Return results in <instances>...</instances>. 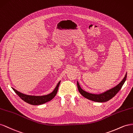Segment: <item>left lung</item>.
Wrapping results in <instances>:
<instances>
[{"instance_id":"8db88e82","label":"left lung","mask_w":133,"mask_h":133,"mask_svg":"<svg viewBox=\"0 0 133 133\" xmlns=\"http://www.w3.org/2000/svg\"><path fill=\"white\" fill-rule=\"evenodd\" d=\"M127 76V72L126 73L123 79L121 80V81L119 83L118 85H117L116 86H115V87H114V88L110 89L105 91L103 92L98 94L89 93L88 92H86V91H84L83 89H81L77 81V85L78 91L83 97L88 98V99L90 100L98 102H107L111 99V98L114 97L116 95V94L121 89L122 86H123L124 82L126 81Z\"/></svg>"}]
</instances>
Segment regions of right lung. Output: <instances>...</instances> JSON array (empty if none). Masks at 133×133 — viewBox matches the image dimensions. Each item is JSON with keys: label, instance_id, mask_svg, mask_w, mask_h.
<instances>
[{"label": "right lung", "instance_id": "add662e5", "mask_svg": "<svg viewBox=\"0 0 133 133\" xmlns=\"http://www.w3.org/2000/svg\"><path fill=\"white\" fill-rule=\"evenodd\" d=\"M60 82H61V81L58 82L56 88H55L54 90L52 92H51L49 94L45 95H42V96H35V95H26L24 94H23L22 92H20L19 91H18L14 89L13 88H12L14 91V92H16L18 95L25 102L33 105H38L44 104L48 101H50L55 97V96L56 95L57 92Z\"/></svg>", "mask_w": 133, "mask_h": 133}]
</instances>
